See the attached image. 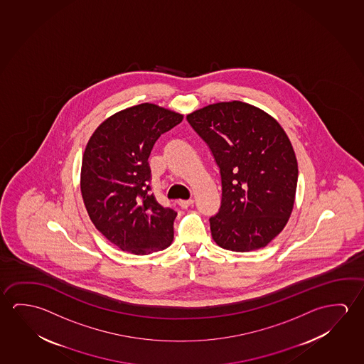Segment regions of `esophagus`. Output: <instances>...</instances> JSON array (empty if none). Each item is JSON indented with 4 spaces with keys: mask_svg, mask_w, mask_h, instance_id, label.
<instances>
[{
    "mask_svg": "<svg viewBox=\"0 0 364 364\" xmlns=\"http://www.w3.org/2000/svg\"><path fill=\"white\" fill-rule=\"evenodd\" d=\"M192 203H193V200H179L178 201V205L182 208H190Z\"/></svg>",
    "mask_w": 364,
    "mask_h": 364,
    "instance_id": "34e87169",
    "label": "esophagus"
}]
</instances>
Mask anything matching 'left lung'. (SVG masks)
I'll use <instances>...</instances> for the list:
<instances>
[{
    "label": "left lung",
    "mask_w": 364,
    "mask_h": 364,
    "mask_svg": "<svg viewBox=\"0 0 364 364\" xmlns=\"http://www.w3.org/2000/svg\"><path fill=\"white\" fill-rule=\"evenodd\" d=\"M187 120L221 174V208L210 219L214 242L232 252L264 248L294 210L299 166L289 135L273 116L242 101L208 105Z\"/></svg>",
    "instance_id": "8db88e82"
}]
</instances>
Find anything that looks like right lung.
<instances>
[{
	"instance_id": "obj_1",
	"label": "right lung",
	"mask_w": 364,
	"mask_h": 364,
	"mask_svg": "<svg viewBox=\"0 0 364 364\" xmlns=\"http://www.w3.org/2000/svg\"><path fill=\"white\" fill-rule=\"evenodd\" d=\"M182 120L162 106L135 105L107 117L87 141L80 181L87 214L122 252L146 255L173 242L177 213L149 193L148 158L158 138Z\"/></svg>"
}]
</instances>
